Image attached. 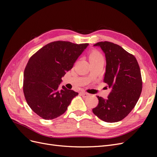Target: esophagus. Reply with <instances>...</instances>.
<instances>
[{
  "instance_id": "obj_1",
  "label": "esophagus",
  "mask_w": 157,
  "mask_h": 157,
  "mask_svg": "<svg viewBox=\"0 0 157 157\" xmlns=\"http://www.w3.org/2000/svg\"><path fill=\"white\" fill-rule=\"evenodd\" d=\"M80 95H81V96H82V97H84V98H86V97H88V96H89V94H88V93H86V92H80Z\"/></svg>"
}]
</instances>
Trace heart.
<instances>
[{
  "label": "heart",
  "instance_id": "heart-1",
  "mask_svg": "<svg viewBox=\"0 0 157 157\" xmlns=\"http://www.w3.org/2000/svg\"><path fill=\"white\" fill-rule=\"evenodd\" d=\"M90 61H99V60H104V58L103 55L98 51H93L90 54L89 56Z\"/></svg>",
  "mask_w": 157,
  "mask_h": 157
}]
</instances>
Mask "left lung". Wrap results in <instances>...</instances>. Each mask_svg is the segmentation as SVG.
Returning a JSON list of instances; mask_svg holds the SVG:
<instances>
[{"mask_svg":"<svg viewBox=\"0 0 157 157\" xmlns=\"http://www.w3.org/2000/svg\"><path fill=\"white\" fill-rule=\"evenodd\" d=\"M94 46H100L105 54L103 82L111 91L107 99L97 96L98 105L92 111L103 121L118 122L131 112L140 98L142 90L140 66L135 56L119 45L104 41Z\"/></svg>","mask_w":157,"mask_h":157,"instance_id":"1","label":"left lung"}]
</instances>
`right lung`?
<instances>
[{
	"label": "right lung",
	"mask_w": 157,
	"mask_h": 157,
	"mask_svg": "<svg viewBox=\"0 0 157 157\" xmlns=\"http://www.w3.org/2000/svg\"><path fill=\"white\" fill-rule=\"evenodd\" d=\"M88 45L54 41L30 58L23 75V94L30 108L43 119L52 120L63 115L78 94L63 86L59 90V86L61 77L73 68Z\"/></svg>",
	"instance_id": "add662e5"
}]
</instances>
